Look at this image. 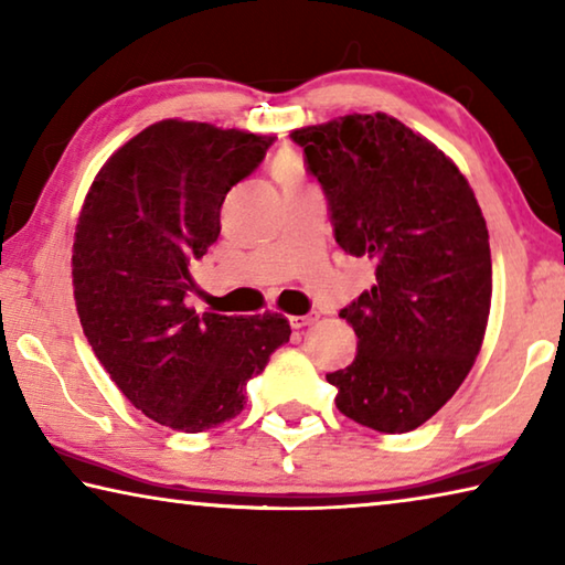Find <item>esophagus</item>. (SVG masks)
Instances as JSON below:
<instances>
[{
    "label": "esophagus",
    "instance_id": "esophagus-1",
    "mask_svg": "<svg viewBox=\"0 0 565 565\" xmlns=\"http://www.w3.org/2000/svg\"><path fill=\"white\" fill-rule=\"evenodd\" d=\"M319 321V311H309L306 317H291L289 323L294 329H303V327H311V323Z\"/></svg>",
    "mask_w": 565,
    "mask_h": 565
}]
</instances>
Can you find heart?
<instances>
[{
  "label": "heart",
  "mask_w": 565,
  "mask_h": 565,
  "mask_svg": "<svg viewBox=\"0 0 565 565\" xmlns=\"http://www.w3.org/2000/svg\"><path fill=\"white\" fill-rule=\"evenodd\" d=\"M274 174H276V179L281 181L284 189L286 186H296V184H301V181H303V167H301V161L296 159L294 154H284V157L276 159Z\"/></svg>",
  "instance_id": "b5f03b06"
}]
</instances>
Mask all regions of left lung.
Segmentation results:
<instances>
[{"mask_svg":"<svg viewBox=\"0 0 565 565\" xmlns=\"http://www.w3.org/2000/svg\"><path fill=\"white\" fill-rule=\"evenodd\" d=\"M291 139L327 194L337 244L376 262V284L339 313L359 347L327 374L337 408L381 434L414 431L481 351L491 311L481 206L454 161L388 114H347Z\"/></svg>","mask_w":565,"mask_h":565,"instance_id":"left-lung-1","label":"left lung"}]
</instances>
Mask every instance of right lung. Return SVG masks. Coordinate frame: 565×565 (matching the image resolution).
Listing matches in <instances>:
<instances>
[{
  "label": "right lung",
  "mask_w": 565,
  "mask_h": 565,
  "mask_svg": "<svg viewBox=\"0 0 565 565\" xmlns=\"http://www.w3.org/2000/svg\"><path fill=\"white\" fill-rule=\"evenodd\" d=\"M274 137L164 119L114 151L84 199L72 279L84 337L141 414L199 434L242 414L246 384L291 337L281 313L199 317L189 262Z\"/></svg>",
  "instance_id": "right-lung-1"
}]
</instances>
